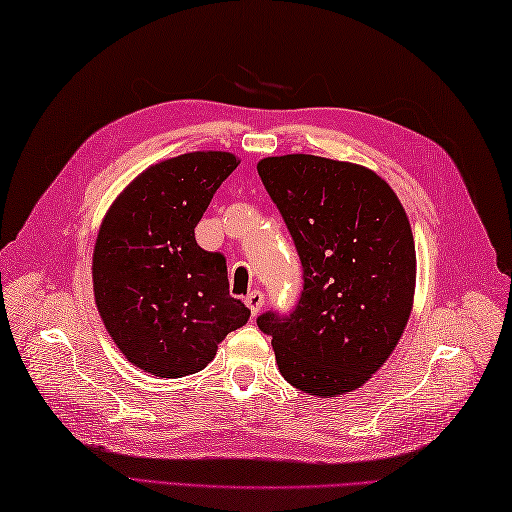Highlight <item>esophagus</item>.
<instances>
[{
    "label": "esophagus",
    "instance_id": "obj_1",
    "mask_svg": "<svg viewBox=\"0 0 512 512\" xmlns=\"http://www.w3.org/2000/svg\"><path fill=\"white\" fill-rule=\"evenodd\" d=\"M246 306L250 308V314H253V317H257V312L262 310V306H264V295L259 290H253L250 292V295H246Z\"/></svg>",
    "mask_w": 512,
    "mask_h": 512
}]
</instances>
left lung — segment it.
<instances>
[{
    "label": "left lung",
    "mask_w": 512,
    "mask_h": 512,
    "mask_svg": "<svg viewBox=\"0 0 512 512\" xmlns=\"http://www.w3.org/2000/svg\"><path fill=\"white\" fill-rule=\"evenodd\" d=\"M257 173L301 259L290 314L264 312L279 372L310 396H339L394 352L413 306L416 246L394 189L352 162L308 154L259 160Z\"/></svg>",
    "instance_id": "left-lung-1"
}]
</instances>
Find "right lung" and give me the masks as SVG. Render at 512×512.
<instances>
[{"label": "right lung", "instance_id": "1", "mask_svg": "<svg viewBox=\"0 0 512 512\" xmlns=\"http://www.w3.org/2000/svg\"><path fill=\"white\" fill-rule=\"evenodd\" d=\"M237 165L228 151L162 160L103 217L92 257L96 308L118 350L149 374L200 372L250 317L228 292L224 255L195 242V226Z\"/></svg>", "mask_w": 512, "mask_h": 512}]
</instances>
